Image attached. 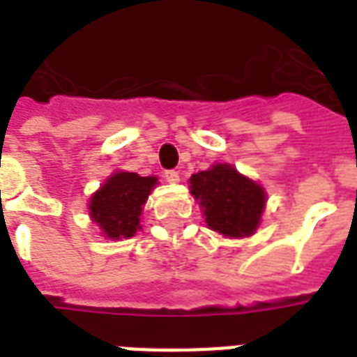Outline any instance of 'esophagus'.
Listing matches in <instances>:
<instances>
[{
	"instance_id": "obj_1",
	"label": "esophagus",
	"mask_w": 357,
	"mask_h": 357,
	"mask_svg": "<svg viewBox=\"0 0 357 357\" xmlns=\"http://www.w3.org/2000/svg\"><path fill=\"white\" fill-rule=\"evenodd\" d=\"M164 179H166L168 183H178L179 174L176 170H166V172H164Z\"/></svg>"
}]
</instances>
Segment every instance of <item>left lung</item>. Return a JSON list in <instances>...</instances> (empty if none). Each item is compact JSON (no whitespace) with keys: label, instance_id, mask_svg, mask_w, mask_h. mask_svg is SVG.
I'll list each match as a JSON object with an SVG mask.
<instances>
[{"label":"left lung","instance_id":"left-lung-1","mask_svg":"<svg viewBox=\"0 0 357 357\" xmlns=\"http://www.w3.org/2000/svg\"><path fill=\"white\" fill-rule=\"evenodd\" d=\"M189 189L204 212L210 229L225 237H248L260 225L266 191L231 164H214L210 170L193 174Z\"/></svg>","mask_w":357,"mask_h":357}]
</instances>
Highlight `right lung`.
<instances>
[{
	"instance_id": "right-lung-1",
	"label": "right lung",
	"mask_w": 357,
	"mask_h": 357,
	"mask_svg": "<svg viewBox=\"0 0 357 357\" xmlns=\"http://www.w3.org/2000/svg\"><path fill=\"white\" fill-rule=\"evenodd\" d=\"M156 183L155 176L116 172L89 199V216L109 239L133 237L141 229V212Z\"/></svg>"
}]
</instances>
